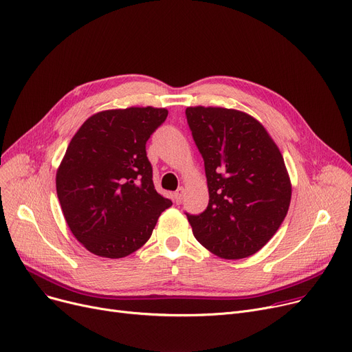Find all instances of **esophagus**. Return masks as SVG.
Listing matches in <instances>:
<instances>
[{
  "mask_svg": "<svg viewBox=\"0 0 352 352\" xmlns=\"http://www.w3.org/2000/svg\"><path fill=\"white\" fill-rule=\"evenodd\" d=\"M184 195H186V191H184V188H178L175 192H174V201L177 202V204H181L182 199H184Z\"/></svg>",
  "mask_w": 352,
  "mask_h": 352,
  "instance_id": "34e87169",
  "label": "esophagus"
}]
</instances>
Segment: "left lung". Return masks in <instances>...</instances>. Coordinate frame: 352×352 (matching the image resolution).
Returning <instances> with one entry per match:
<instances>
[{
  "instance_id": "left-lung-1",
  "label": "left lung",
  "mask_w": 352,
  "mask_h": 352,
  "mask_svg": "<svg viewBox=\"0 0 352 352\" xmlns=\"http://www.w3.org/2000/svg\"><path fill=\"white\" fill-rule=\"evenodd\" d=\"M186 117L204 160L210 201L187 214L201 245L226 260L260 251L288 212L291 182L265 128L236 109L190 107Z\"/></svg>"
}]
</instances>
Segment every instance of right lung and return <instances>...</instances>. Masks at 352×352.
<instances>
[{
    "label": "right lung",
    "instance_id": "obj_1",
    "mask_svg": "<svg viewBox=\"0 0 352 352\" xmlns=\"http://www.w3.org/2000/svg\"><path fill=\"white\" fill-rule=\"evenodd\" d=\"M166 116L165 108L153 107L102 111L72 137L55 182L67 224L89 252L133 254L173 206L155 191L145 151Z\"/></svg>",
    "mask_w": 352,
    "mask_h": 352
}]
</instances>
